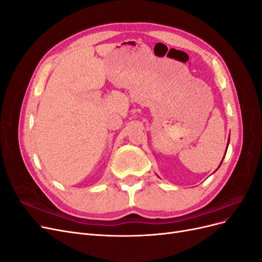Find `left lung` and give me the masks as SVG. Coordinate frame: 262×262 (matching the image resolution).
Masks as SVG:
<instances>
[{"label": "left lung", "mask_w": 262, "mask_h": 262, "mask_svg": "<svg viewBox=\"0 0 262 262\" xmlns=\"http://www.w3.org/2000/svg\"><path fill=\"white\" fill-rule=\"evenodd\" d=\"M225 153H226V152H225ZM223 160H224V157H223ZM222 162H223V161H222ZM221 164H222V163H221Z\"/></svg>", "instance_id": "obj_1"}]
</instances>
